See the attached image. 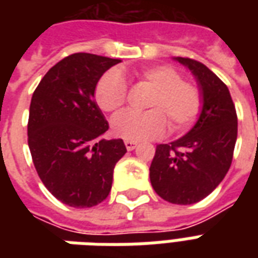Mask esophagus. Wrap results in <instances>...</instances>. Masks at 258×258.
Here are the masks:
<instances>
[{"instance_id":"34e87169","label":"esophagus","mask_w":258,"mask_h":258,"mask_svg":"<svg viewBox=\"0 0 258 258\" xmlns=\"http://www.w3.org/2000/svg\"><path fill=\"white\" fill-rule=\"evenodd\" d=\"M124 145L127 148V151H134L135 148L138 146V142H135V141H124Z\"/></svg>"}]
</instances>
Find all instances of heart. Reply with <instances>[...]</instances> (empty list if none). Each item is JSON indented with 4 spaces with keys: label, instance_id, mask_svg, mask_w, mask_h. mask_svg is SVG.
<instances>
[{
    "label": "heart",
    "instance_id": "b5f03b06",
    "mask_svg": "<svg viewBox=\"0 0 258 258\" xmlns=\"http://www.w3.org/2000/svg\"><path fill=\"white\" fill-rule=\"evenodd\" d=\"M141 81L153 88L146 102L151 110H125L112 120L113 134L127 141L159 138L170 125L171 133H181L194 123L202 110V94L198 85L181 79L177 69L167 64L145 68ZM127 99V84L118 70H109L95 87V101L105 112H116Z\"/></svg>",
    "mask_w": 258,
    "mask_h": 258
}]
</instances>
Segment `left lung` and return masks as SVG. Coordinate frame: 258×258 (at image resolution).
<instances>
[{
	"instance_id": "1",
	"label": "left lung",
	"mask_w": 258,
	"mask_h": 258,
	"mask_svg": "<svg viewBox=\"0 0 258 258\" xmlns=\"http://www.w3.org/2000/svg\"><path fill=\"white\" fill-rule=\"evenodd\" d=\"M196 80L202 110L192 128L177 141L156 146L149 168L153 189L174 205H192L216 189L231 167L238 117L228 87L210 69L189 58H174Z\"/></svg>"
}]
</instances>
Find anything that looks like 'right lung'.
Masks as SVG:
<instances>
[{"label": "right lung", "instance_id": "add662e5", "mask_svg": "<svg viewBox=\"0 0 258 258\" xmlns=\"http://www.w3.org/2000/svg\"><path fill=\"white\" fill-rule=\"evenodd\" d=\"M120 59L79 52L42 77L30 103L27 135L38 177L70 207H92L112 189L113 170L125 155L123 140H103L109 130L95 102V87Z\"/></svg>", "mask_w": 258, "mask_h": 258}]
</instances>
